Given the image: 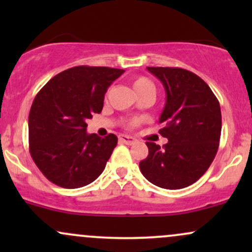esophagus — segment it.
Here are the masks:
<instances>
[{"mask_svg":"<svg viewBox=\"0 0 252 252\" xmlns=\"http://www.w3.org/2000/svg\"><path fill=\"white\" fill-rule=\"evenodd\" d=\"M118 140H120V142H122L124 144H129V146H131V144H134L136 142L134 137H131V136H126V135H120Z\"/></svg>","mask_w":252,"mask_h":252,"instance_id":"34e87169","label":"esophagus"}]
</instances>
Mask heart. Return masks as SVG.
<instances>
[{
    "label": "heart",
    "mask_w": 252,
    "mask_h": 252,
    "mask_svg": "<svg viewBox=\"0 0 252 252\" xmlns=\"http://www.w3.org/2000/svg\"><path fill=\"white\" fill-rule=\"evenodd\" d=\"M131 84H132V89H134V91L136 92V94H137V96H140V94H147V92H152V94H155V85H154V83L149 79V78L143 77V76H138L132 79ZM138 123H140V121L134 120L129 123V126H137Z\"/></svg>",
    "instance_id": "1"
}]
</instances>
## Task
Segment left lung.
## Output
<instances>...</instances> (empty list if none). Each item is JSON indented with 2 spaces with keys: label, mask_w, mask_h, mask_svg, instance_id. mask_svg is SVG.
<instances>
[{
  "label": "left lung",
  "mask_w": 252,
  "mask_h": 252,
  "mask_svg": "<svg viewBox=\"0 0 252 252\" xmlns=\"http://www.w3.org/2000/svg\"><path fill=\"white\" fill-rule=\"evenodd\" d=\"M162 83L166 105L158 122L168 143L146 142L149 154L140 162L147 180L166 189L194 184L218 152L221 112L218 99L200 77L179 67H147Z\"/></svg>",
  "instance_id": "left-lung-1"
}]
</instances>
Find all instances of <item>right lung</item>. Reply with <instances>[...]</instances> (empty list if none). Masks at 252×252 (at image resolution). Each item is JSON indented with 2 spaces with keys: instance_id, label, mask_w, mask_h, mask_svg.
<instances>
[{
  "instance_id": "obj_1",
  "label": "right lung",
  "mask_w": 252,
  "mask_h": 252,
  "mask_svg": "<svg viewBox=\"0 0 252 252\" xmlns=\"http://www.w3.org/2000/svg\"><path fill=\"white\" fill-rule=\"evenodd\" d=\"M124 70L76 66L37 92L28 117L32 158L51 182L79 189L103 173L117 136L86 132V121L103 109L104 94Z\"/></svg>"
}]
</instances>
